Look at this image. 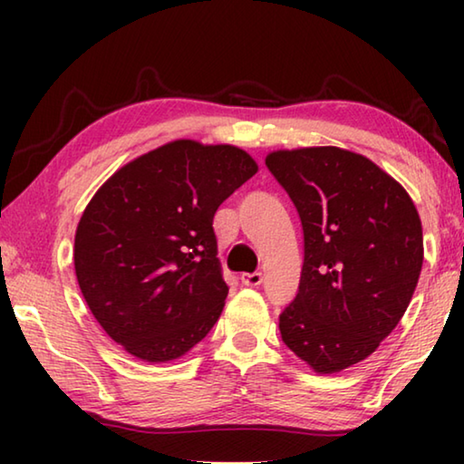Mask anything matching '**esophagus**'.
Wrapping results in <instances>:
<instances>
[{
    "instance_id": "1",
    "label": "esophagus",
    "mask_w": 464,
    "mask_h": 464,
    "mask_svg": "<svg viewBox=\"0 0 464 464\" xmlns=\"http://www.w3.org/2000/svg\"><path fill=\"white\" fill-rule=\"evenodd\" d=\"M262 272H251V274H241V282L246 286H260L262 285Z\"/></svg>"
}]
</instances>
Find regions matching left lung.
I'll return each mask as SVG.
<instances>
[{"label": "left lung", "instance_id": "8db88e82", "mask_svg": "<svg viewBox=\"0 0 464 464\" xmlns=\"http://www.w3.org/2000/svg\"><path fill=\"white\" fill-rule=\"evenodd\" d=\"M266 166L303 225V270L280 335L321 374L379 348L401 321L423 262L410 194L364 155L340 147L274 151Z\"/></svg>", "mask_w": 464, "mask_h": 464}]
</instances>
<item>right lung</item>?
<instances>
[{
  "label": "right lung",
  "instance_id": "right-lung-1",
  "mask_svg": "<svg viewBox=\"0 0 464 464\" xmlns=\"http://www.w3.org/2000/svg\"><path fill=\"white\" fill-rule=\"evenodd\" d=\"M256 171L243 149L179 139L121 168L85 207L77 282L129 354L168 362L213 329L229 293L213 218Z\"/></svg>",
  "mask_w": 464,
  "mask_h": 464
}]
</instances>
